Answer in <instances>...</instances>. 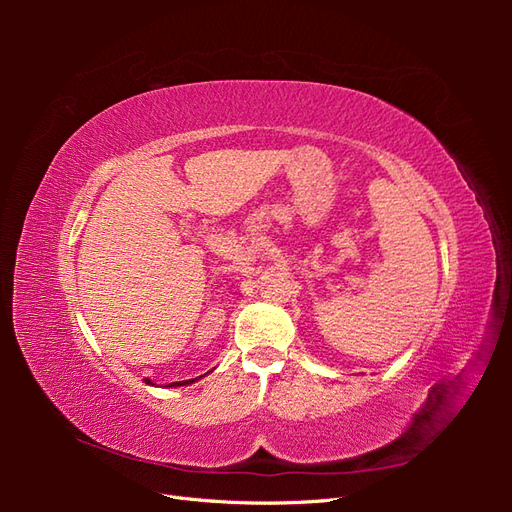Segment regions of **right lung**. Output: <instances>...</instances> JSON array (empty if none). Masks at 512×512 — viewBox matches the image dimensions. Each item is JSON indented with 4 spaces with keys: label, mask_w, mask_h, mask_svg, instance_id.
I'll list each match as a JSON object with an SVG mask.
<instances>
[{
    "label": "right lung",
    "mask_w": 512,
    "mask_h": 512,
    "mask_svg": "<svg viewBox=\"0 0 512 512\" xmlns=\"http://www.w3.org/2000/svg\"><path fill=\"white\" fill-rule=\"evenodd\" d=\"M207 374H209V371H207ZM205 374V376H207ZM200 378H203V376H198V378H192V380H181V382H170V384H166V386H183V384H192V382H196V380H200ZM145 384H153L149 378L145 380Z\"/></svg>",
    "instance_id": "right-lung-1"
}]
</instances>
